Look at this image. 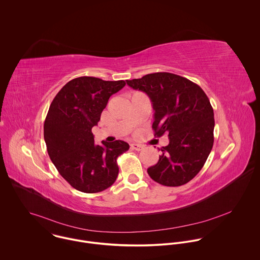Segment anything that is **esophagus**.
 Segmentation results:
<instances>
[{
	"instance_id": "obj_1",
	"label": "esophagus",
	"mask_w": 260,
	"mask_h": 260,
	"mask_svg": "<svg viewBox=\"0 0 260 260\" xmlns=\"http://www.w3.org/2000/svg\"><path fill=\"white\" fill-rule=\"evenodd\" d=\"M131 149L135 150V151H141L143 149V146H141L139 144H131Z\"/></svg>"
}]
</instances>
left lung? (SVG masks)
<instances>
[{"label":"left lung","mask_w":260,"mask_h":260,"mask_svg":"<svg viewBox=\"0 0 260 260\" xmlns=\"http://www.w3.org/2000/svg\"><path fill=\"white\" fill-rule=\"evenodd\" d=\"M126 82L148 95L155 135L167 132L169 137L158 162L147 169L149 176L162 185H184L202 169L213 146L214 113L208 97L197 84L167 72Z\"/></svg>","instance_id":"8db88e82"}]
</instances>
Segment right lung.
I'll use <instances>...</instances> for the list:
<instances>
[{
    "label": "right lung",
    "instance_id": "add662e5",
    "mask_svg": "<svg viewBox=\"0 0 260 260\" xmlns=\"http://www.w3.org/2000/svg\"><path fill=\"white\" fill-rule=\"evenodd\" d=\"M125 85L123 80L79 77L69 81L50 105L44 123L48 154L62 177L81 192H101L118 176L117 158L129 144L116 140L96 145L92 128L109 98Z\"/></svg>",
    "mask_w": 260,
    "mask_h": 260
}]
</instances>
